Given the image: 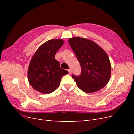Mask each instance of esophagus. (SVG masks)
<instances>
[{
	"instance_id": "esophagus-1",
	"label": "esophagus",
	"mask_w": 134,
	"mask_h": 134,
	"mask_svg": "<svg viewBox=\"0 0 134 134\" xmlns=\"http://www.w3.org/2000/svg\"><path fill=\"white\" fill-rule=\"evenodd\" d=\"M68 72H69V74H71L72 70H71V69H69V70H68Z\"/></svg>"
}]
</instances>
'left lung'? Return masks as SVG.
Listing matches in <instances>:
<instances>
[{"label": "left lung", "instance_id": "left-lung-1", "mask_svg": "<svg viewBox=\"0 0 134 134\" xmlns=\"http://www.w3.org/2000/svg\"><path fill=\"white\" fill-rule=\"evenodd\" d=\"M68 42L82 68V73L72 75L80 90L87 93L100 90L108 83L111 65L106 52L92 40L80 37Z\"/></svg>", "mask_w": 134, "mask_h": 134}]
</instances>
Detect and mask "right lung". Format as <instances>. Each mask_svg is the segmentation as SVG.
<instances>
[{"label": "right lung", "instance_id": "obj_1", "mask_svg": "<svg viewBox=\"0 0 134 134\" xmlns=\"http://www.w3.org/2000/svg\"><path fill=\"white\" fill-rule=\"evenodd\" d=\"M64 44L62 39H52L40 46L32 56L28 69V80L36 91L49 94L57 89L62 76L68 73L55 59Z\"/></svg>", "mask_w": 134, "mask_h": 134}]
</instances>
